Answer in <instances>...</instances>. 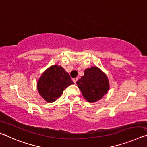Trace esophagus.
<instances>
[{
  "label": "esophagus",
  "instance_id": "esophagus-1",
  "mask_svg": "<svg viewBox=\"0 0 147 147\" xmlns=\"http://www.w3.org/2000/svg\"><path fill=\"white\" fill-rule=\"evenodd\" d=\"M73 82H74V83L76 84L77 80H78V78H74L73 79Z\"/></svg>",
  "mask_w": 147,
  "mask_h": 147
}]
</instances>
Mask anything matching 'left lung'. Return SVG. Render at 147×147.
<instances>
[{"label":"left lung","instance_id":"8db88e82","mask_svg":"<svg viewBox=\"0 0 147 147\" xmlns=\"http://www.w3.org/2000/svg\"><path fill=\"white\" fill-rule=\"evenodd\" d=\"M83 96L89 102H95L103 97L109 89L108 78L96 67L84 71V75L76 82Z\"/></svg>","mask_w":147,"mask_h":147}]
</instances>
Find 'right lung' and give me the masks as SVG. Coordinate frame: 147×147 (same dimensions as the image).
Segmentation results:
<instances>
[{
    "instance_id": "obj_1",
    "label": "right lung",
    "mask_w": 147,
    "mask_h": 147,
    "mask_svg": "<svg viewBox=\"0 0 147 147\" xmlns=\"http://www.w3.org/2000/svg\"><path fill=\"white\" fill-rule=\"evenodd\" d=\"M70 76L64 69L54 65L45 71L37 84L38 92L47 102H53L63 93L64 89L73 84Z\"/></svg>"
}]
</instances>
